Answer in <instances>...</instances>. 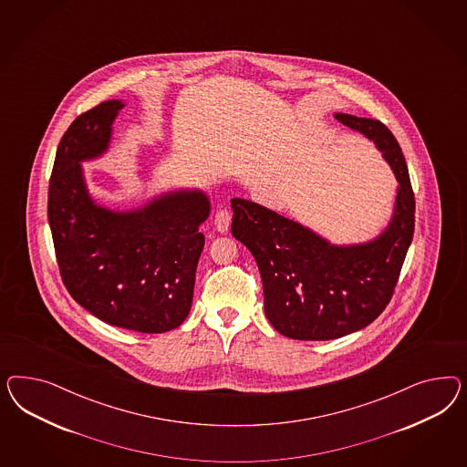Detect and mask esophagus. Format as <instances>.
<instances>
[{"instance_id": "obj_1", "label": "esophagus", "mask_w": 467, "mask_h": 467, "mask_svg": "<svg viewBox=\"0 0 467 467\" xmlns=\"http://www.w3.org/2000/svg\"><path fill=\"white\" fill-rule=\"evenodd\" d=\"M213 224L219 233H227L231 226V213H227L226 209H219L213 215Z\"/></svg>"}]
</instances>
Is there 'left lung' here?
Wrapping results in <instances>:
<instances>
[{
	"instance_id": "1",
	"label": "left lung",
	"mask_w": 467,
	"mask_h": 467,
	"mask_svg": "<svg viewBox=\"0 0 467 467\" xmlns=\"http://www.w3.org/2000/svg\"><path fill=\"white\" fill-rule=\"evenodd\" d=\"M123 106L104 100L65 131L49 180L47 219L71 297L109 326L162 334L182 326L192 308L205 244L198 227L211 203L198 190H180L116 213L90 198L80 162L108 149Z\"/></svg>"
}]
</instances>
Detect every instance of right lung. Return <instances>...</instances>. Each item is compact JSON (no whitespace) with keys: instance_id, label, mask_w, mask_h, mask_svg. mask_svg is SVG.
I'll return each instance as SVG.
<instances>
[{"instance_id":"1","label":"right lung","mask_w":467,"mask_h":467,"mask_svg":"<svg viewBox=\"0 0 467 467\" xmlns=\"http://www.w3.org/2000/svg\"><path fill=\"white\" fill-rule=\"evenodd\" d=\"M336 119L375 141L396 172V211L377 240L336 246L254 202L231 198V233L254 254L265 315L289 339H339L369 326L394 295L414 233V193L392 131L353 114Z\"/></svg>"}]
</instances>
